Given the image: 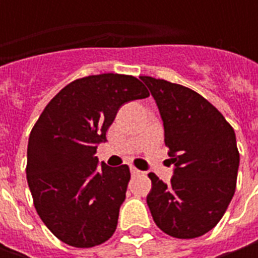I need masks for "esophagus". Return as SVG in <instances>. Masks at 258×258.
Instances as JSON below:
<instances>
[{
  "label": "esophagus",
  "instance_id": "1",
  "mask_svg": "<svg viewBox=\"0 0 258 258\" xmlns=\"http://www.w3.org/2000/svg\"><path fill=\"white\" fill-rule=\"evenodd\" d=\"M131 173H132V175H139L141 171H139V169H136L135 166H131Z\"/></svg>",
  "mask_w": 258,
  "mask_h": 258
}]
</instances>
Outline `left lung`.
<instances>
[{
	"label": "left lung",
	"mask_w": 258,
	"mask_h": 258,
	"mask_svg": "<svg viewBox=\"0 0 258 258\" xmlns=\"http://www.w3.org/2000/svg\"><path fill=\"white\" fill-rule=\"evenodd\" d=\"M141 79L158 104L175 165L169 185L149 173L148 207L168 235L201 237L223 218L235 192L240 154L233 126L191 89L149 76Z\"/></svg>",
	"instance_id": "1"
}]
</instances>
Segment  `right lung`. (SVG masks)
Instances as JSON below:
<instances>
[{"instance_id":"add662e5","label":"right lung","mask_w":258,"mask_h":258,"mask_svg":"<svg viewBox=\"0 0 258 258\" xmlns=\"http://www.w3.org/2000/svg\"><path fill=\"white\" fill-rule=\"evenodd\" d=\"M148 96L134 76H87L63 87L33 126L27 182L35 211L60 241L89 248L113 235L131 171L99 166L94 155L119 107Z\"/></svg>"}]
</instances>
